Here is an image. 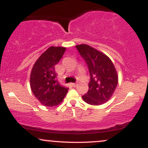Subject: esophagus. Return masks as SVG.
<instances>
[{
  "label": "esophagus",
  "mask_w": 148,
  "mask_h": 148,
  "mask_svg": "<svg viewBox=\"0 0 148 148\" xmlns=\"http://www.w3.org/2000/svg\"><path fill=\"white\" fill-rule=\"evenodd\" d=\"M72 84V86H73V87H76V86H77V84H74V83H72V84Z\"/></svg>",
  "instance_id": "1"
}]
</instances>
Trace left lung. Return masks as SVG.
Instances as JSON below:
<instances>
[{"label":"left lung","mask_w":148,"mask_h":148,"mask_svg":"<svg viewBox=\"0 0 148 148\" xmlns=\"http://www.w3.org/2000/svg\"><path fill=\"white\" fill-rule=\"evenodd\" d=\"M87 64L90 72L88 92L82 96L86 103L100 105L111 97L118 83V76L111 59L87 45L76 46Z\"/></svg>","instance_id":"left-lung-1"}]
</instances>
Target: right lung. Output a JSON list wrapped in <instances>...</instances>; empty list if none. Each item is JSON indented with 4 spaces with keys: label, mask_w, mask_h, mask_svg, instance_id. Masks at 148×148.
<instances>
[{
    "label": "right lung",
    "mask_w": 148,
    "mask_h": 148,
    "mask_svg": "<svg viewBox=\"0 0 148 148\" xmlns=\"http://www.w3.org/2000/svg\"><path fill=\"white\" fill-rule=\"evenodd\" d=\"M65 50L64 47H49L37 59L32 69L30 88L35 97L45 106L58 105L68 91V88L59 84L55 71V65L60 61Z\"/></svg>",
    "instance_id": "obj_1"
}]
</instances>
